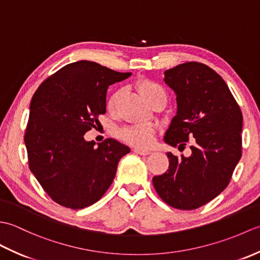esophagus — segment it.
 Masks as SVG:
<instances>
[{
    "label": "esophagus",
    "instance_id": "esophagus-1",
    "mask_svg": "<svg viewBox=\"0 0 260 260\" xmlns=\"http://www.w3.org/2000/svg\"><path fill=\"white\" fill-rule=\"evenodd\" d=\"M134 152L136 154H139V155H148L151 152L150 151H146V150H142V148H134Z\"/></svg>",
    "mask_w": 260,
    "mask_h": 260
}]
</instances>
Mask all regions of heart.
Here are the masks:
<instances>
[{
	"mask_svg": "<svg viewBox=\"0 0 260 260\" xmlns=\"http://www.w3.org/2000/svg\"><path fill=\"white\" fill-rule=\"evenodd\" d=\"M139 90L142 93V96L150 104L159 101V99L167 102V93H165L163 88L151 80L141 81L139 84ZM120 93L121 91L117 90L109 97L107 102V108L109 110H113L116 107ZM118 136L121 140L128 143L131 145H134L141 148H146L153 144L154 136H155V131H154L153 127L150 125H132L119 129Z\"/></svg>",
	"mask_w": 260,
	"mask_h": 260,
	"instance_id": "heart-1",
	"label": "heart"
}]
</instances>
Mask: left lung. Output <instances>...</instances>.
Masks as SVG:
<instances>
[{
    "mask_svg": "<svg viewBox=\"0 0 260 260\" xmlns=\"http://www.w3.org/2000/svg\"><path fill=\"white\" fill-rule=\"evenodd\" d=\"M176 95V115L164 142L191 155L168 153L169 170L153 178L158 196L169 206L193 210L208 203L229 184L241 157L242 114L225 81L200 62H185L164 73Z\"/></svg>",
    "mask_w": 260,
    "mask_h": 260,
    "instance_id": "left-lung-1",
    "label": "left lung"
}]
</instances>
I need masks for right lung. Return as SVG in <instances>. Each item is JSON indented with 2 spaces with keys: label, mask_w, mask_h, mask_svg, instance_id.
I'll list each match as a JSON object with an SVG mask.
<instances>
[{
  "label": "right lung",
  "mask_w": 260,
  "mask_h": 260,
  "mask_svg": "<svg viewBox=\"0 0 260 260\" xmlns=\"http://www.w3.org/2000/svg\"><path fill=\"white\" fill-rule=\"evenodd\" d=\"M97 62L69 63L39 86L30 104L24 142L29 167L48 196L60 206L84 209L113 183L128 146L114 139L87 142L101 125L108 86L128 78Z\"/></svg>",
  "instance_id": "1"
}]
</instances>
